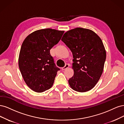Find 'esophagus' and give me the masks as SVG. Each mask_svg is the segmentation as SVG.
<instances>
[{
	"label": "esophagus",
	"mask_w": 124,
	"mask_h": 124,
	"mask_svg": "<svg viewBox=\"0 0 124 124\" xmlns=\"http://www.w3.org/2000/svg\"><path fill=\"white\" fill-rule=\"evenodd\" d=\"M69 66H70V65L69 64H66L63 67H62V69L63 70H64L66 69L67 68L69 67Z\"/></svg>",
	"instance_id": "1"
}]
</instances>
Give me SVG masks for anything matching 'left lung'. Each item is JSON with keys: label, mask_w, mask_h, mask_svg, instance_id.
I'll return each mask as SVG.
<instances>
[{"label": "left lung", "mask_w": 124, "mask_h": 124, "mask_svg": "<svg viewBox=\"0 0 124 124\" xmlns=\"http://www.w3.org/2000/svg\"><path fill=\"white\" fill-rule=\"evenodd\" d=\"M73 54L74 76L70 87L78 92L92 89L102 74L106 51L101 39L92 30L76 28L67 31L61 39Z\"/></svg>", "instance_id": "8db88e82"}]
</instances>
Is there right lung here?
I'll list each match as a JSON object with an SVG mask.
<instances>
[{"mask_svg": "<svg viewBox=\"0 0 124 124\" xmlns=\"http://www.w3.org/2000/svg\"><path fill=\"white\" fill-rule=\"evenodd\" d=\"M64 31L50 28L33 32L23 42L18 66L30 89L42 93L53 86L57 71L50 50L60 40Z\"/></svg>", "mask_w": 124, "mask_h": 124, "instance_id": "add662e5", "label": "right lung"}]
</instances>
